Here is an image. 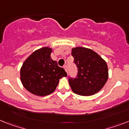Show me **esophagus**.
<instances>
[{"label": "esophagus", "mask_w": 129, "mask_h": 129, "mask_svg": "<svg viewBox=\"0 0 129 129\" xmlns=\"http://www.w3.org/2000/svg\"><path fill=\"white\" fill-rule=\"evenodd\" d=\"M63 68H64L65 70H66V71L67 73H68V66H67V65H64V66H63Z\"/></svg>", "instance_id": "esophagus-1"}]
</instances>
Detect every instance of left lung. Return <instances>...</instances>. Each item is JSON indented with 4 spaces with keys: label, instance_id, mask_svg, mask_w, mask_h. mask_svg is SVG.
Listing matches in <instances>:
<instances>
[{
    "label": "left lung",
    "instance_id": "8db88e82",
    "mask_svg": "<svg viewBox=\"0 0 129 129\" xmlns=\"http://www.w3.org/2000/svg\"><path fill=\"white\" fill-rule=\"evenodd\" d=\"M71 55L77 68L76 77H68L73 92L90 96L99 92L108 79L106 62L92 50L84 47L73 48Z\"/></svg>",
    "mask_w": 129,
    "mask_h": 129
}]
</instances>
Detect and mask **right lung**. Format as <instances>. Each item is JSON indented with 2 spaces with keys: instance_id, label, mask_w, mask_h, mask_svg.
<instances>
[{
  "instance_id": "right-lung-1",
  "label": "right lung",
  "mask_w": 129,
  "mask_h": 129,
  "mask_svg": "<svg viewBox=\"0 0 129 129\" xmlns=\"http://www.w3.org/2000/svg\"><path fill=\"white\" fill-rule=\"evenodd\" d=\"M52 51L48 47L37 50L27 58L21 67V83L33 94L44 96L51 94L58 86L59 79L68 75L64 69L50 58Z\"/></svg>"
}]
</instances>
